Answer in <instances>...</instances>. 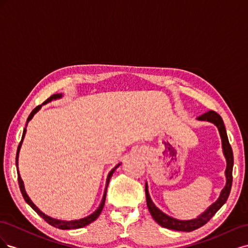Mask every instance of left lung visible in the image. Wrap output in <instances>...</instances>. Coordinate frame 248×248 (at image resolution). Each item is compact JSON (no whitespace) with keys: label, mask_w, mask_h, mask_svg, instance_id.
<instances>
[{"label":"left lung","mask_w":248,"mask_h":248,"mask_svg":"<svg viewBox=\"0 0 248 248\" xmlns=\"http://www.w3.org/2000/svg\"><path fill=\"white\" fill-rule=\"evenodd\" d=\"M199 120L201 121H209L214 123L217 128L219 130L221 140H222V149H223V153L224 156L227 158V170H226V176H227V185L224 186V188L222 189L219 199L217 200L212 206H210L209 209L206 212L202 213L201 216H199L196 219H191V220H178L172 218V217H170L162 213L157 209L154 204L152 202L151 199L149 197L148 189H147V185H146V200H147V206L150 213H151L153 219L159 223L161 227L167 228L170 230H175V231H183V232H191L197 230L201 227L206 224L210 219L212 218L213 215L218 211V210L222 207L224 202H227L231 188H232V166H234V156H232V147L229 142L228 139V134L226 127H224L223 121L221 117L217 114L214 110H209L205 114H202V116L198 117Z\"/></svg>","instance_id":"8db88e82"}]
</instances>
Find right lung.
<instances>
[{
    "label": "right lung",
    "mask_w": 248,
    "mask_h": 248,
    "mask_svg": "<svg viewBox=\"0 0 248 248\" xmlns=\"http://www.w3.org/2000/svg\"><path fill=\"white\" fill-rule=\"evenodd\" d=\"M62 97V95L61 94H54V95H51L49 98H47L46 101H44V104L46 103H47V102H49V101H51L52 99H57V98H61ZM41 108V106H38V107H36L33 110H32V112L31 114H30V116L28 117V120H27V124H26V126L28 125V122L30 121V120H31L32 118H33V116L36 114L37 111H38L39 109ZM26 131H27V129L25 128L24 129V132H22V137H21V140L19 141V145H18V147H17V153H16V167H17V160H18V153H19V150H20V146H21V142H22V140H24V138H25V134H26ZM120 166V163L118 164L117 167H115L114 169H112L110 171H109V174H108V179H107V186H106V190H104V194H103V198H102V202H101V204H100V206H99V208L96 210V211L93 213V214H91V215H89L88 217H85V218H82V219H78V220H72V221H63V220H57V219H54V218H50V217H48V216H46V214H43L42 212H40L39 211V209L37 208L33 202H31V200L29 199V197L27 196V193H26V191H25V188H24V182H22V180H21V178H20V176H19V172H17V180H18V184H19V188H20V191H21V194H22V197H24V199H25V201L28 202V204L31 206L34 210H35V212L38 214V215H40L42 218L46 220L47 223H49L50 226H52V227H55V228H58V229H60V230H71V229H80V228H84V227H86V226H88V224H90L91 222H93L94 220H96L97 218H98V216L100 215V213H101V211H102V209H103V206H104V202H106V198H107V190H108V183H109V180H110V178H111V176H112V174H114V171H115V170L118 168Z\"/></svg>",
    "instance_id": "1"
}]
</instances>
